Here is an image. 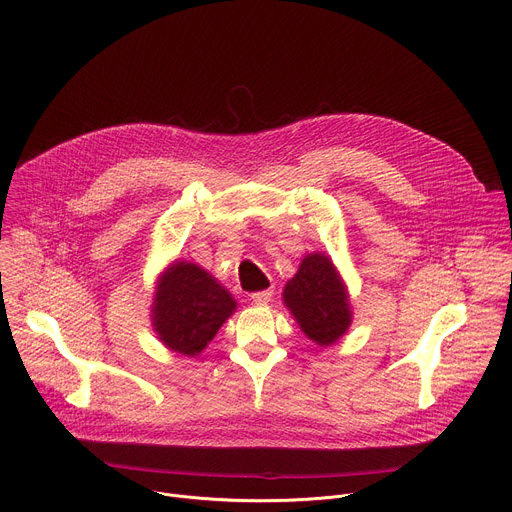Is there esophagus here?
Returning <instances> with one entry per match:
<instances>
[{
	"label": "esophagus",
	"instance_id": "esophagus-1",
	"mask_svg": "<svg viewBox=\"0 0 512 512\" xmlns=\"http://www.w3.org/2000/svg\"><path fill=\"white\" fill-rule=\"evenodd\" d=\"M271 296H273V289H263V291H253L249 298L255 304H267V302H271Z\"/></svg>",
	"mask_w": 512,
	"mask_h": 512
}]
</instances>
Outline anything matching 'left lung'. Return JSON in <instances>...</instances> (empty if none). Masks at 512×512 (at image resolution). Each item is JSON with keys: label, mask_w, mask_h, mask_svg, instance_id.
I'll return each instance as SVG.
<instances>
[{"label": "left lung", "mask_w": 512, "mask_h": 512, "mask_svg": "<svg viewBox=\"0 0 512 512\" xmlns=\"http://www.w3.org/2000/svg\"><path fill=\"white\" fill-rule=\"evenodd\" d=\"M285 308L318 346L338 342L352 322L346 287L328 255L310 253L285 283Z\"/></svg>", "instance_id": "1"}]
</instances>
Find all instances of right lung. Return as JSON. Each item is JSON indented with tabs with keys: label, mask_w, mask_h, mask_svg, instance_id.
<instances>
[{
	"label": "right lung",
	"mask_w": 512,
	"mask_h": 512,
	"mask_svg": "<svg viewBox=\"0 0 512 512\" xmlns=\"http://www.w3.org/2000/svg\"><path fill=\"white\" fill-rule=\"evenodd\" d=\"M235 310L233 296L208 271L176 261L158 279L152 324L166 348L196 356Z\"/></svg>",
	"instance_id": "right-lung-1"
}]
</instances>
